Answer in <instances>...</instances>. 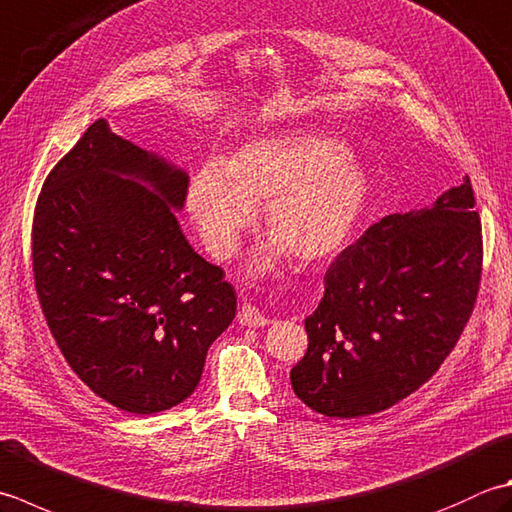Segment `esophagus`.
I'll return each mask as SVG.
<instances>
[{"mask_svg": "<svg viewBox=\"0 0 512 512\" xmlns=\"http://www.w3.org/2000/svg\"><path fill=\"white\" fill-rule=\"evenodd\" d=\"M239 324L250 326V328H259V326H268L270 319L262 315V310L253 304H242V310H239Z\"/></svg>", "mask_w": 512, "mask_h": 512, "instance_id": "1", "label": "esophagus"}]
</instances>
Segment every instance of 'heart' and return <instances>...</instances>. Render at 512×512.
I'll list each match as a JSON object with an SVG mask.
<instances>
[{
	"label": "heart",
	"mask_w": 512,
	"mask_h": 512,
	"mask_svg": "<svg viewBox=\"0 0 512 512\" xmlns=\"http://www.w3.org/2000/svg\"><path fill=\"white\" fill-rule=\"evenodd\" d=\"M366 204V177L342 142L290 133L255 137L228 157L208 162L190 177L188 208L206 248L219 259L237 253L257 208L266 206L275 237L257 270L275 268L286 253L306 266L326 264L353 237Z\"/></svg>",
	"instance_id": "1"
}]
</instances>
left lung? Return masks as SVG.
<instances>
[{
    "label": "left lung",
    "mask_w": 512,
    "mask_h": 512,
    "mask_svg": "<svg viewBox=\"0 0 512 512\" xmlns=\"http://www.w3.org/2000/svg\"><path fill=\"white\" fill-rule=\"evenodd\" d=\"M470 177L433 208L388 215L326 270L295 395L326 417L382 413L422 388L462 337L482 284Z\"/></svg>",
    "instance_id": "left-lung-1"
}]
</instances>
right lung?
Here are the masks:
<instances>
[{
	"label": "right lung",
	"mask_w": 512,
	"mask_h": 512,
	"mask_svg": "<svg viewBox=\"0 0 512 512\" xmlns=\"http://www.w3.org/2000/svg\"><path fill=\"white\" fill-rule=\"evenodd\" d=\"M186 190V173L97 119L35 204L33 277L50 335L73 373L126 413L193 395L235 317L233 284L177 224Z\"/></svg>",
	"instance_id": "1"
}]
</instances>
